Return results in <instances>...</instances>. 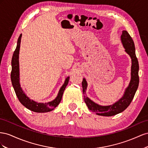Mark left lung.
Instances as JSON below:
<instances>
[{"label": "left lung", "instance_id": "1", "mask_svg": "<svg viewBox=\"0 0 148 148\" xmlns=\"http://www.w3.org/2000/svg\"><path fill=\"white\" fill-rule=\"evenodd\" d=\"M121 42L123 43L125 51L132 58V78L128 87L126 88L123 97L118 102L108 106H101L94 103L86 95L87 84L85 79H83L82 82V90L84 94V99L88 108L90 110L96 113L99 115L111 116L115 115L118 113L123 112L127 108L133 100L139 85V64L138 59L135 53V47L134 41L129 33L126 30L123 31L121 36Z\"/></svg>", "mask_w": 148, "mask_h": 148}]
</instances>
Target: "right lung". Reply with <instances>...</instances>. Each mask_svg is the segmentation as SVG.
I'll return each mask as SVG.
<instances>
[{
    "label": "right lung",
    "mask_w": 148,
    "mask_h": 148,
    "mask_svg": "<svg viewBox=\"0 0 148 148\" xmlns=\"http://www.w3.org/2000/svg\"><path fill=\"white\" fill-rule=\"evenodd\" d=\"M21 38H22V34L18 37L17 41V45L14 53L13 54V56L12 59V71H11V81L12 86L15 92L16 95L23 106H25L28 109L30 110L31 111L37 112V113H45L48 112L53 110L56 108L59 103H60L62 99V97L63 95L66 87L69 81V77H67L66 79V81L61 87L60 92L58 93L57 97L54 100L48 103H38L35 102L31 99H29L28 97L24 94L22 88L20 87L19 82V62H18V54L20 46Z\"/></svg>",
    "instance_id": "right-lung-1"
}]
</instances>
